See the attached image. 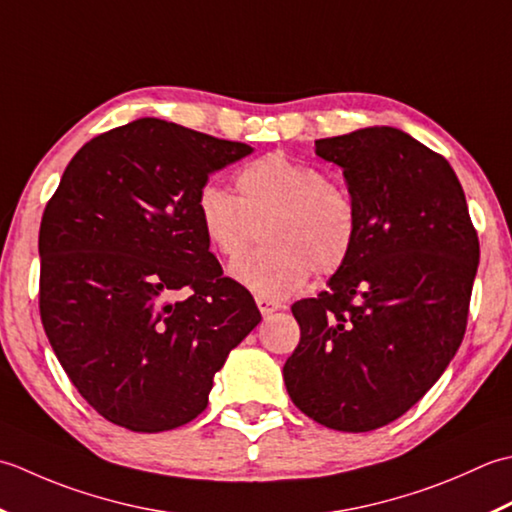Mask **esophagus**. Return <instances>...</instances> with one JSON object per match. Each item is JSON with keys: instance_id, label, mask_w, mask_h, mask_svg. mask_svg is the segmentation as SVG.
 Instances as JSON below:
<instances>
[{"instance_id": "obj_1", "label": "esophagus", "mask_w": 512, "mask_h": 512, "mask_svg": "<svg viewBox=\"0 0 512 512\" xmlns=\"http://www.w3.org/2000/svg\"><path fill=\"white\" fill-rule=\"evenodd\" d=\"M256 305H258V309H260V314H263L265 318L280 309V302H278V300H271V298H265V296H258V298H256Z\"/></svg>"}]
</instances>
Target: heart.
Listing matches in <instances>:
<instances>
[{
    "label": "heart",
    "mask_w": 512,
    "mask_h": 512,
    "mask_svg": "<svg viewBox=\"0 0 512 512\" xmlns=\"http://www.w3.org/2000/svg\"><path fill=\"white\" fill-rule=\"evenodd\" d=\"M236 192L205 183L194 210L205 241L229 263L251 244L253 225L266 221V247L232 271L245 287L285 298L311 271L331 276L347 263L358 241V207L347 187L329 181L318 165L269 152L236 174Z\"/></svg>",
    "instance_id": "1"
}]
</instances>
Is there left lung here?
Wrapping results in <instances>:
<instances>
[{"label":"left lung","instance_id":"8db88e82","mask_svg":"<svg viewBox=\"0 0 512 512\" xmlns=\"http://www.w3.org/2000/svg\"><path fill=\"white\" fill-rule=\"evenodd\" d=\"M316 154L342 168L360 229L329 289L291 305L283 378L311 420L364 433L409 411L460 349L479 241L451 165L406 132L318 139Z\"/></svg>","mask_w":512,"mask_h":512}]
</instances>
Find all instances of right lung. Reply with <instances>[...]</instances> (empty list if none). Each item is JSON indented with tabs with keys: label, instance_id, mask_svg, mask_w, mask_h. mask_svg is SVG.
Returning <instances> with one entry per match:
<instances>
[{
	"label": "right lung",
	"instance_id": "obj_1",
	"mask_svg": "<svg viewBox=\"0 0 512 512\" xmlns=\"http://www.w3.org/2000/svg\"><path fill=\"white\" fill-rule=\"evenodd\" d=\"M252 148L137 119L72 156L39 227V314L70 382L108 422L159 433L205 411L260 322L210 252L194 201ZM179 290L185 299L172 301Z\"/></svg>",
	"mask_w": 512,
	"mask_h": 512
}]
</instances>
